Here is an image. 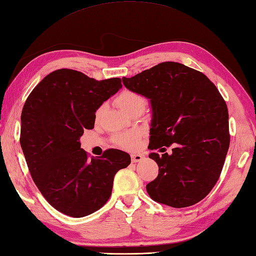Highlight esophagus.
<instances>
[{"label": "esophagus", "mask_w": 256, "mask_h": 256, "mask_svg": "<svg viewBox=\"0 0 256 256\" xmlns=\"http://www.w3.org/2000/svg\"><path fill=\"white\" fill-rule=\"evenodd\" d=\"M144 158V156L142 154H140V153H134L132 154V163H137V162H141Z\"/></svg>", "instance_id": "esophagus-1"}]
</instances>
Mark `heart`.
Here are the masks:
<instances>
[{
    "label": "heart",
    "mask_w": 256,
    "mask_h": 256,
    "mask_svg": "<svg viewBox=\"0 0 256 256\" xmlns=\"http://www.w3.org/2000/svg\"><path fill=\"white\" fill-rule=\"evenodd\" d=\"M115 102L119 108L126 114V115H128L130 112L136 110H144L146 105V100L142 95L134 92V90H122V92L117 96ZM103 110H104V106H100L95 112L96 119L102 115ZM137 137L138 134L136 132L119 134L116 137V142L119 146H122L124 148H128L129 149V148H132L134 146L136 141H137Z\"/></svg>",
    "instance_id": "1"
}]
</instances>
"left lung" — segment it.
<instances>
[{
    "instance_id": "1",
    "label": "left lung",
    "mask_w": 256,
    "mask_h": 256,
    "mask_svg": "<svg viewBox=\"0 0 256 256\" xmlns=\"http://www.w3.org/2000/svg\"><path fill=\"white\" fill-rule=\"evenodd\" d=\"M122 83L150 100V149L174 144L172 154L149 156L158 175L146 185L148 194L174 208L195 205L217 183L229 149L222 96L204 73L171 61L122 78Z\"/></svg>"
}]
</instances>
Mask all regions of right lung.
Listing matches in <instances>:
<instances>
[{
    "label": "right lung",
    "mask_w": 256,
    "mask_h": 256,
    "mask_svg": "<svg viewBox=\"0 0 256 256\" xmlns=\"http://www.w3.org/2000/svg\"><path fill=\"white\" fill-rule=\"evenodd\" d=\"M122 88L118 78L96 81L60 69L38 83L22 107L20 146L32 178L50 205L70 217L103 207L115 174L132 161L117 149L90 158L80 144L84 130L94 128L98 107Z\"/></svg>",
    "instance_id": "add662e5"
}]
</instances>
